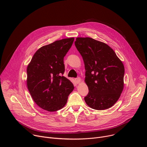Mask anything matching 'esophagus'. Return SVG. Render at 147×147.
<instances>
[{"label":"esophagus","instance_id":"obj_1","mask_svg":"<svg viewBox=\"0 0 147 147\" xmlns=\"http://www.w3.org/2000/svg\"><path fill=\"white\" fill-rule=\"evenodd\" d=\"M76 82H77V84H79V83L81 81V80L80 78L78 77V78H77L76 79Z\"/></svg>","mask_w":147,"mask_h":147}]
</instances>
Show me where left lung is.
<instances>
[{
  "label": "left lung",
  "instance_id": "obj_1",
  "mask_svg": "<svg viewBox=\"0 0 147 147\" xmlns=\"http://www.w3.org/2000/svg\"><path fill=\"white\" fill-rule=\"evenodd\" d=\"M75 45L83 59L85 82L89 90L84 98L95 110L110 108L117 101L124 88V67L107 44L89 37H78Z\"/></svg>",
  "mask_w": 147,
  "mask_h": 147
}]
</instances>
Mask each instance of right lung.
Wrapping results in <instances>:
<instances>
[{
	"label": "right lung",
	"mask_w": 147,
	"mask_h": 147,
	"mask_svg": "<svg viewBox=\"0 0 147 147\" xmlns=\"http://www.w3.org/2000/svg\"><path fill=\"white\" fill-rule=\"evenodd\" d=\"M74 38L56 40L40 48L27 69V85L35 103L40 108L55 112L63 108L74 90L73 83L63 76L64 57Z\"/></svg>",
	"instance_id": "right-lung-1"
}]
</instances>
